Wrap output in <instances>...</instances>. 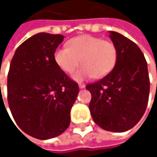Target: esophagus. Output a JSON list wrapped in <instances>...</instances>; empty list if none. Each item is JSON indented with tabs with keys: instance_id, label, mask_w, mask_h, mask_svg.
<instances>
[{
	"instance_id": "1",
	"label": "esophagus",
	"mask_w": 157,
	"mask_h": 157,
	"mask_svg": "<svg viewBox=\"0 0 157 157\" xmlns=\"http://www.w3.org/2000/svg\"><path fill=\"white\" fill-rule=\"evenodd\" d=\"M79 87H80L81 89H82V88L85 87V84H84V83H79Z\"/></svg>"
}]
</instances>
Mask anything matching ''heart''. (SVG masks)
I'll return each mask as SVG.
<instances>
[{
	"mask_svg": "<svg viewBox=\"0 0 157 157\" xmlns=\"http://www.w3.org/2000/svg\"><path fill=\"white\" fill-rule=\"evenodd\" d=\"M67 45L54 51L53 60L66 74H72L82 62L83 65L73 75L76 81L105 77L115 66L118 52L113 42L85 34L70 39Z\"/></svg>",
	"mask_w": 157,
	"mask_h": 157,
	"instance_id": "1",
	"label": "heart"
}]
</instances>
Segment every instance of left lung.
Listing matches in <instances>:
<instances>
[{
	"instance_id": "8db88e82",
	"label": "left lung",
	"mask_w": 157,
	"mask_h": 157,
	"mask_svg": "<svg viewBox=\"0 0 157 157\" xmlns=\"http://www.w3.org/2000/svg\"><path fill=\"white\" fill-rule=\"evenodd\" d=\"M118 56L115 66L100 81L86 85L92 99L91 115L101 128L122 133L133 128L144 115L149 97L147 63L134 42L110 32Z\"/></svg>"
}]
</instances>
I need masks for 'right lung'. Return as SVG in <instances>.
Wrapping results in <instances>:
<instances>
[{
    "instance_id": "1",
    "label": "right lung",
    "mask_w": 157,
    "mask_h": 157,
    "mask_svg": "<svg viewBox=\"0 0 157 157\" xmlns=\"http://www.w3.org/2000/svg\"><path fill=\"white\" fill-rule=\"evenodd\" d=\"M63 38L46 33L33 35L17 48L10 65L7 92L12 114L24 133L41 140L68 128L78 95V84L53 60Z\"/></svg>"
}]
</instances>
